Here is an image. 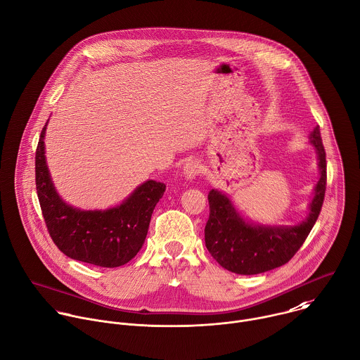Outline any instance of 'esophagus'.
I'll use <instances>...</instances> for the list:
<instances>
[{
    "label": "esophagus",
    "instance_id": "1",
    "mask_svg": "<svg viewBox=\"0 0 360 360\" xmlns=\"http://www.w3.org/2000/svg\"><path fill=\"white\" fill-rule=\"evenodd\" d=\"M199 172H200V165H199V162H196V161H188V162L184 165V176H185L188 181L195 179Z\"/></svg>",
    "mask_w": 360,
    "mask_h": 360
}]
</instances>
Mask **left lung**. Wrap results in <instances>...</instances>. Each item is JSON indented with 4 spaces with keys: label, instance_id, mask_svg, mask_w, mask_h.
Here are the masks:
<instances>
[{
    "label": "left lung",
    "instance_id": "obj_1",
    "mask_svg": "<svg viewBox=\"0 0 360 360\" xmlns=\"http://www.w3.org/2000/svg\"><path fill=\"white\" fill-rule=\"evenodd\" d=\"M309 144L316 153L319 179L308 214L298 224L255 223L238 213L226 193L217 189L209 192L205 245L223 269L243 276L260 274L288 263L302 246L319 216L326 189V160L318 126L309 134Z\"/></svg>",
    "mask_w": 360,
    "mask_h": 360
}]
</instances>
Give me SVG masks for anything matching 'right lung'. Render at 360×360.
Instances as JSON below:
<instances>
[{
	"label": "right lung",
	"mask_w": 360,
	"mask_h": 360,
	"mask_svg": "<svg viewBox=\"0 0 360 360\" xmlns=\"http://www.w3.org/2000/svg\"><path fill=\"white\" fill-rule=\"evenodd\" d=\"M48 122L37 148L35 181L53 243L68 257L98 267L112 269L129 263L146 242L153 210L165 192V184L148 179L122 203L104 210H82L68 205L56 192L46 164Z\"/></svg>",
	"instance_id": "1"
}]
</instances>
